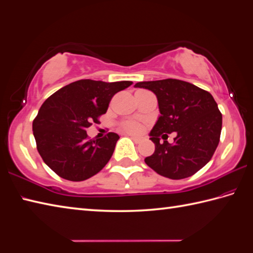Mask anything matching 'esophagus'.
<instances>
[{
    "label": "esophagus",
    "mask_w": 253,
    "mask_h": 253,
    "mask_svg": "<svg viewBox=\"0 0 253 253\" xmlns=\"http://www.w3.org/2000/svg\"><path fill=\"white\" fill-rule=\"evenodd\" d=\"M126 135H127L128 137H131V138L133 139V141L135 142V143H139V142H141V138H139V137H136V136H134V135H131V134H126Z\"/></svg>",
    "instance_id": "esophagus-1"
}]
</instances>
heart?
<instances>
[{"label": "heart", "instance_id": "b5f03b06", "mask_svg": "<svg viewBox=\"0 0 253 253\" xmlns=\"http://www.w3.org/2000/svg\"><path fill=\"white\" fill-rule=\"evenodd\" d=\"M123 128L128 133H133V134H138L141 133L143 130L142 125H139L138 122L135 121H126L123 123Z\"/></svg>", "mask_w": 253, "mask_h": 253}]
</instances>
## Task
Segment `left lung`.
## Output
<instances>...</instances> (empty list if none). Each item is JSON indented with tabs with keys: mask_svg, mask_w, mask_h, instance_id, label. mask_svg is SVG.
<instances>
[{
	"mask_svg": "<svg viewBox=\"0 0 253 253\" xmlns=\"http://www.w3.org/2000/svg\"><path fill=\"white\" fill-rule=\"evenodd\" d=\"M134 87L153 92L160 111L149 133L155 153L146 157V165L172 179L192 176L204 168L214 154L222 130V115L212 95L176 79L143 81ZM172 131L177 132L173 144H161L160 135Z\"/></svg>",
	"mask_w": 253,
	"mask_h": 253,
	"instance_id": "obj_1",
	"label": "left lung"
}]
</instances>
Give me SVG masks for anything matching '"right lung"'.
<instances>
[{
  "label": "right lung",
  "mask_w": 253,
  "mask_h": 253,
  "mask_svg": "<svg viewBox=\"0 0 253 253\" xmlns=\"http://www.w3.org/2000/svg\"><path fill=\"white\" fill-rule=\"evenodd\" d=\"M131 81L79 80L61 87L45 100L32 123L43 161L60 177L80 182L107 165L119 135L88 139L86 128L107 111L110 99Z\"/></svg>",
  "instance_id": "right-lung-1"
}]
</instances>
